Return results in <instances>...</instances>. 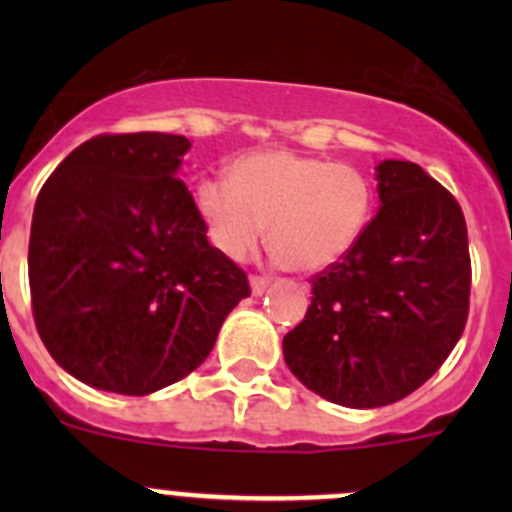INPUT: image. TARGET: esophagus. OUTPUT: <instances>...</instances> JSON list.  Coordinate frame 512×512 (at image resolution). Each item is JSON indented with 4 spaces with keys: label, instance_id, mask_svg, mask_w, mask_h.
Instances as JSON below:
<instances>
[{
    "label": "esophagus",
    "instance_id": "1",
    "mask_svg": "<svg viewBox=\"0 0 512 512\" xmlns=\"http://www.w3.org/2000/svg\"><path fill=\"white\" fill-rule=\"evenodd\" d=\"M267 285H270V280L262 275H250V287H252V294H262L267 289Z\"/></svg>",
    "mask_w": 512,
    "mask_h": 512
}]
</instances>
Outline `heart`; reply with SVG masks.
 I'll use <instances>...</instances> for the list:
<instances>
[{
  "instance_id": "heart-1",
  "label": "heart",
  "mask_w": 512,
  "mask_h": 512,
  "mask_svg": "<svg viewBox=\"0 0 512 512\" xmlns=\"http://www.w3.org/2000/svg\"><path fill=\"white\" fill-rule=\"evenodd\" d=\"M195 205L213 245L232 260H245L267 227V242L282 267L319 272L361 240L374 210V190L349 163L257 151L232 160L230 180L200 178Z\"/></svg>"
}]
</instances>
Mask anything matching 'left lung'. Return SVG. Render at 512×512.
I'll use <instances>...</instances> for the list:
<instances>
[{"mask_svg": "<svg viewBox=\"0 0 512 512\" xmlns=\"http://www.w3.org/2000/svg\"><path fill=\"white\" fill-rule=\"evenodd\" d=\"M381 208L356 247L312 277L285 361L309 391L376 409L426 384L461 339L471 297L458 200L409 160L376 168Z\"/></svg>", "mask_w": 512, "mask_h": 512, "instance_id": "obj_1", "label": "left lung"}]
</instances>
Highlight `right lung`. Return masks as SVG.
Listing matches in <instances>:
<instances>
[{
	"instance_id": "obj_1",
	"label": "right lung",
	"mask_w": 512,
	"mask_h": 512,
	"mask_svg": "<svg viewBox=\"0 0 512 512\" xmlns=\"http://www.w3.org/2000/svg\"><path fill=\"white\" fill-rule=\"evenodd\" d=\"M185 136L101 133L41 185L29 289L41 342L96 389L146 396L213 352L220 324L250 297L242 267L208 242L178 175Z\"/></svg>"
}]
</instances>
